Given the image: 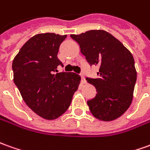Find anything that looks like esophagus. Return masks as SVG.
<instances>
[{
	"mask_svg": "<svg viewBox=\"0 0 150 150\" xmlns=\"http://www.w3.org/2000/svg\"><path fill=\"white\" fill-rule=\"evenodd\" d=\"M80 76H81V79H82V83H85L86 80H85V77H84V75L83 74H80Z\"/></svg>",
	"mask_w": 150,
	"mask_h": 150,
	"instance_id": "34e87169",
	"label": "esophagus"
}]
</instances>
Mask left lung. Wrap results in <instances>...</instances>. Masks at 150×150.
<instances>
[{"mask_svg": "<svg viewBox=\"0 0 150 150\" xmlns=\"http://www.w3.org/2000/svg\"><path fill=\"white\" fill-rule=\"evenodd\" d=\"M91 66L99 67L98 77L87 78L95 86L96 97L87 103L93 115L101 121L122 116L132 104L137 73L132 54L118 39L104 30L71 35Z\"/></svg>", "mask_w": 150, "mask_h": 150, "instance_id": "obj_1", "label": "left lung"}]
</instances>
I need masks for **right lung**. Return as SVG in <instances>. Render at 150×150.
Masks as SVG:
<instances>
[{"label": "right lung", "mask_w": 150, "mask_h": 150, "mask_svg": "<svg viewBox=\"0 0 150 150\" xmlns=\"http://www.w3.org/2000/svg\"><path fill=\"white\" fill-rule=\"evenodd\" d=\"M67 35L40 33L32 36L13 58V82L28 107L53 120L67 111L80 83L73 72H57L63 66L57 53Z\"/></svg>", "instance_id": "obj_1"}]
</instances>
